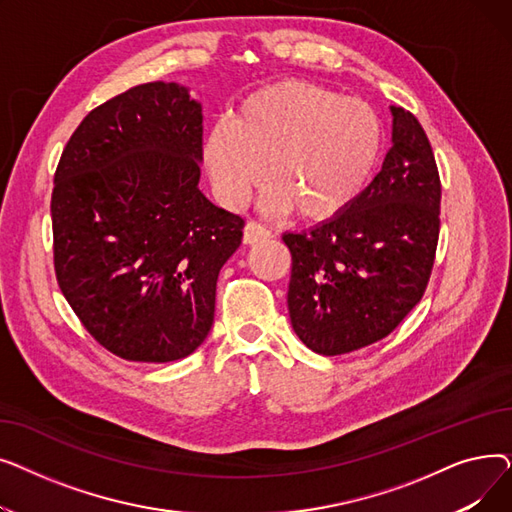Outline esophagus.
Listing matches in <instances>:
<instances>
[{
  "mask_svg": "<svg viewBox=\"0 0 512 512\" xmlns=\"http://www.w3.org/2000/svg\"><path fill=\"white\" fill-rule=\"evenodd\" d=\"M270 238H272V232L257 222H249L245 230H242V242H245V245H257V242L270 240Z\"/></svg>",
  "mask_w": 512,
  "mask_h": 512,
  "instance_id": "esophagus-1",
  "label": "esophagus"
}]
</instances>
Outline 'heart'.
<instances>
[{"mask_svg": "<svg viewBox=\"0 0 512 512\" xmlns=\"http://www.w3.org/2000/svg\"><path fill=\"white\" fill-rule=\"evenodd\" d=\"M380 151L382 122L369 103L305 80L253 91L203 141L207 172L226 205L245 203L263 176L267 211L297 209L317 224L361 199Z\"/></svg>", "mask_w": 512, "mask_h": 512, "instance_id": "obj_1", "label": "heart"}]
</instances>
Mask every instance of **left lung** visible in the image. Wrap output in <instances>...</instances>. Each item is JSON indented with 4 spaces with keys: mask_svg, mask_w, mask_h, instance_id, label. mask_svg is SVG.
<instances>
[{
    "mask_svg": "<svg viewBox=\"0 0 512 512\" xmlns=\"http://www.w3.org/2000/svg\"><path fill=\"white\" fill-rule=\"evenodd\" d=\"M392 147L361 199L332 222L282 238L292 255V330L319 355L386 338L432 274L442 186L417 118L390 105Z\"/></svg>",
    "mask_w": 512,
    "mask_h": 512,
    "instance_id": "8db88e82",
    "label": "left lung"
}]
</instances>
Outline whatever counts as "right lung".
I'll return each instance as SVG.
<instances>
[{
  "instance_id": "add662e5",
  "label": "right lung",
  "mask_w": 512,
  "mask_h": 512,
  "mask_svg": "<svg viewBox=\"0 0 512 512\" xmlns=\"http://www.w3.org/2000/svg\"><path fill=\"white\" fill-rule=\"evenodd\" d=\"M201 103L178 83L132 87L80 122L53 178L56 278L107 351L141 363L205 342L245 220L199 188Z\"/></svg>"
}]
</instances>
